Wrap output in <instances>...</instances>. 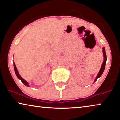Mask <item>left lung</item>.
<instances>
[{"label": "left lung", "mask_w": 120, "mask_h": 120, "mask_svg": "<svg viewBox=\"0 0 120 120\" xmlns=\"http://www.w3.org/2000/svg\"><path fill=\"white\" fill-rule=\"evenodd\" d=\"M103 57H104V61H103L102 65H101V69H100V70H99V73L98 74L97 76L96 79H95L94 82H95L97 81V80L98 78H100V77L101 76V75H102L103 71H104V70L105 67V64L106 63V60H107V58H106V52H105V50L104 47H103Z\"/></svg>", "instance_id": "8db88e82"}]
</instances>
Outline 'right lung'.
I'll return each instance as SVG.
<instances>
[{"label": "right lung", "mask_w": 120, "mask_h": 120, "mask_svg": "<svg viewBox=\"0 0 120 120\" xmlns=\"http://www.w3.org/2000/svg\"><path fill=\"white\" fill-rule=\"evenodd\" d=\"M14 70H15V74H16V76H17V78H19V80H21V81H22V82L23 83V84H24V85H25V86H28V87H29V83H28V82L26 81L25 80L23 79V78H22V77H21V76H20V75H19V72H18V71H17V68H16V67L15 64L14 62Z\"/></svg>", "instance_id": "1"}]
</instances>
